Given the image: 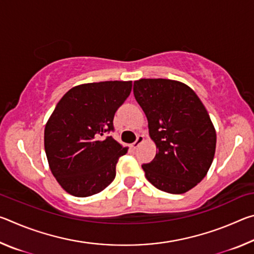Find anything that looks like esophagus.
Wrapping results in <instances>:
<instances>
[{"label": "esophagus", "instance_id": "1", "mask_svg": "<svg viewBox=\"0 0 254 254\" xmlns=\"http://www.w3.org/2000/svg\"><path fill=\"white\" fill-rule=\"evenodd\" d=\"M144 141V137H143V135H137L136 136V140L134 141V142H133L132 144H131V148H133V149H136L137 147H139V145L142 143Z\"/></svg>", "mask_w": 254, "mask_h": 254}]
</instances>
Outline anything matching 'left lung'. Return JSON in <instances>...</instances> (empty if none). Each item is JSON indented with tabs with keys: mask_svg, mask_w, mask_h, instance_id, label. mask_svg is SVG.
I'll return each instance as SVG.
<instances>
[{
	"mask_svg": "<svg viewBox=\"0 0 254 254\" xmlns=\"http://www.w3.org/2000/svg\"><path fill=\"white\" fill-rule=\"evenodd\" d=\"M133 94L158 149L153 160L142 165L145 177L169 194L188 191L203 180L214 159L216 132L208 112L180 81L143 78L134 81Z\"/></svg>",
	"mask_w": 254,
	"mask_h": 254,
	"instance_id": "left-lung-1",
	"label": "left lung"
}]
</instances>
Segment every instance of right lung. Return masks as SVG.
<instances>
[{"instance_id":"add662e5","label":"right lung","mask_w":254,"mask_h":254,"mask_svg":"<svg viewBox=\"0 0 254 254\" xmlns=\"http://www.w3.org/2000/svg\"><path fill=\"white\" fill-rule=\"evenodd\" d=\"M132 89V81L78 85L58 102L45 127V150L60 186L76 197L102 191L117 175L119 158L127 152L107 133Z\"/></svg>"}]
</instances>
